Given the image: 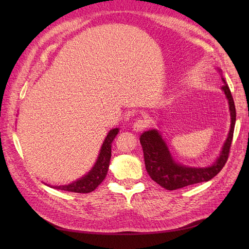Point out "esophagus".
Returning a JSON list of instances; mask_svg holds the SVG:
<instances>
[{"label":"esophagus","mask_w":249,"mask_h":249,"mask_svg":"<svg viewBox=\"0 0 249 249\" xmlns=\"http://www.w3.org/2000/svg\"><path fill=\"white\" fill-rule=\"evenodd\" d=\"M148 125H149V123L147 119H138L133 124V129L136 132H141V131H144Z\"/></svg>","instance_id":"34e87169"}]
</instances>
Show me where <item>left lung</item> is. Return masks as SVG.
Masks as SVG:
<instances>
[{
	"label": "left lung",
	"mask_w": 249,
	"mask_h": 249,
	"mask_svg": "<svg viewBox=\"0 0 249 249\" xmlns=\"http://www.w3.org/2000/svg\"><path fill=\"white\" fill-rule=\"evenodd\" d=\"M219 71H221L219 70ZM221 89L229 101L231 112V129L225 140L220 156L209 167H188L172 159L169 149L157 130L146 131L140 136V143L144 156L145 168L149 177L157 184L167 190H176L186 186L208 182L220 172L229 159V154L236 124V108L229 85L224 78Z\"/></svg>",
	"instance_id": "obj_1"
}]
</instances>
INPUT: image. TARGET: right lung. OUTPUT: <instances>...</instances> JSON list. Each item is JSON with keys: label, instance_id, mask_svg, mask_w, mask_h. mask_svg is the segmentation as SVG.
<instances>
[{"label": "right lung", "instance_id": "right-lung-1", "mask_svg": "<svg viewBox=\"0 0 249 249\" xmlns=\"http://www.w3.org/2000/svg\"><path fill=\"white\" fill-rule=\"evenodd\" d=\"M119 129H112L108 133L107 137L105 138L103 145L101 147V152L97 157V160L94 164L92 169L90 170L87 175L82 177L81 178L77 179L69 185L63 186H54L53 188L63 191H70V192H76V193H89L96 189V187L103 182L107 176L110 159H111V146L112 142L118 134Z\"/></svg>", "mask_w": 249, "mask_h": 249}]
</instances>
